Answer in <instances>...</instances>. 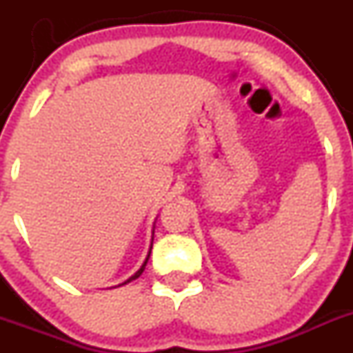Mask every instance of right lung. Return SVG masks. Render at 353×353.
I'll list each match as a JSON object with an SVG mask.
<instances>
[{
	"label": "right lung",
	"mask_w": 353,
	"mask_h": 353,
	"mask_svg": "<svg viewBox=\"0 0 353 353\" xmlns=\"http://www.w3.org/2000/svg\"><path fill=\"white\" fill-rule=\"evenodd\" d=\"M152 243H154V237H152ZM150 252H152V245H150V251H148V254H147V259H145V261H143V265H141V266H140V270H138V272H137V273H134V275H131V276H130V279H128V280H126V282H123V283H121V285H126V283H130V282H131V280H137V279H138V276H140V275H141V273H143L145 266H147V263H148V258H150Z\"/></svg>",
	"instance_id": "add662e5"
}]
</instances>
